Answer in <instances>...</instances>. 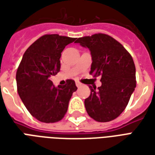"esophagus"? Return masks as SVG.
Wrapping results in <instances>:
<instances>
[{
  "mask_svg": "<svg viewBox=\"0 0 155 155\" xmlns=\"http://www.w3.org/2000/svg\"><path fill=\"white\" fill-rule=\"evenodd\" d=\"M75 84H76V86H77V87H81V85H82V84H81V82H76V83H75Z\"/></svg>",
  "mask_w": 155,
  "mask_h": 155,
  "instance_id": "esophagus-1",
  "label": "esophagus"
}]
</instances>
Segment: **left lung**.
I'll use <instances>...</instances> for the list:
<instances>
[{
  "mask_svg": "<svg viewBox=\"0 0 155 155\" xmlns=\"http://www.w3.org/2000/svg\"><path fill=\"white\" fill-rule=\"evenodd\" d=\"M74 43L91 51V72L101 76V87L90 86L91 94L84 100L88 114L98 122L116 119L126 108L136 87L133 58L120 42L105 34L76 39Z\"/></svg>",
  "mask_w": 155,
  "mask_h": 155,
  "instance_id": "obj_1",
  "label": "left lung"
}]
</instances>
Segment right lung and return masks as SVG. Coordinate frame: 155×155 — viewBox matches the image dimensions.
Returning a JSON list of instances; mask_svg holds the SVG:
<instances>
[{
    "label": "right lung",
    "instance_id": "right-lung-1",
    "mask_svg": "<svg viewBox=\"0 0 155 155\" xmlns=\"http://www.w3.org/2000/svg\"><path fill=\"white\" fill-rule=\"evenodd\" d=\"M76 38L57 34L45 35L26 50L16 72L17 91L32 116L44 123H54L66 114L73 92V80L55 87L50 77L61 69V52Z\"/></svg>",
    "mask_w": 155,
    "mask_h": 155
}]
</instances>
